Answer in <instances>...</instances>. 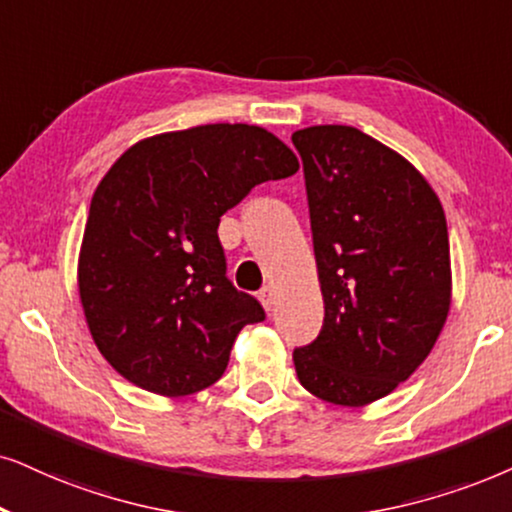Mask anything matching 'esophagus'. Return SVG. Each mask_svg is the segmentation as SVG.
I'll return each mask as SVG.
<instances>
[{
  "label": "esophagus",
  "instance_id": "obj_1",
  "mask_svg": "<svg viewBox=\"0 0 512 512\" xmlns=\"http://www.w3.org/2000/svg\"><path fill=\"white\" fill-rule=\"evenodd\" d=\"M257 297H260L262 307L267 309V312H269L271 307H274V300H276V297H274V288H271V286H264V288L260 290V295H257Z\"/></svg>",
  "mask_w": 512,
  "mask_h": 512
}]
</instances>
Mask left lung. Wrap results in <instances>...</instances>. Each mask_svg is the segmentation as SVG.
<instances>
[{"label":"left lung","mask_w":512,"mask_h":512,"mask_svg":"<svg viewBox=\"0 0 512 512\" xmlns=\"http://www.w3.org/2000/svg\"><path fill=\"white\" fill-rule=\"evenodd\" d=\"M323 328L293 352L302 387L366 406L432 352L451 307L444 208L404 155L357 127L297 129Z\"/></svg>","instance_id":"8db88e82"}]
</instances>
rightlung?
<instances>
[{
	"instance_id": "right-lung-1",
	"label": "right lung",
	"mask_w": 512,
	"mask_h": 512,
	"mask_svg": "<svg viewBox=\"0 0 512 512\" xmlns=\"http://www.w3.org/2000/svg\"><path fill=\"white\" fill-rule=\"evenodd\" d=\"M300 170L255 125H200L141 139L96 186L77 288L89 333L122 378L163 397L217 383L255 297L226 278L217 226L252 186Z\"/></svg>"
}]
</instances>
